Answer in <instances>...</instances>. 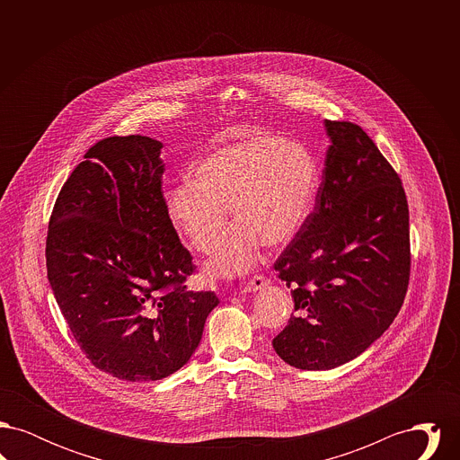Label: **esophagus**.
Instances as JSON below:
<instances>
[{
    "label": "esophagus",
    "mask_w": 460,
    "mask_h": 460,
    "mask_svg": "<svg viewBox=\"0 0 460 460\" xmlns=\"http://www.w3.org/2000/svg\"><path fill=\"white\" fill-rule=\"evenodd\" d=\"M269 281H270V279H269L267 276H263V274H255V276L246 283L244 289H246V291H259V289H262V288L269 285Z\"/></svg>",
    "instance_id": "obj_1"
}]
</instances>
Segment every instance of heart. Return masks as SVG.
Returning a JSON list of instances; mask_svg holds the SVG:
<instances>
[{
  "mask_svg": "<svg viewBox=\"0 0 460 460\" xmlns=\"http://www.w3.org/2000/svg\"><path fill=\"white\" fill-rule=\"evenodd\" d=\"M317 164L304 145L269 132H250L199 160L191 181L165 193V214L188 243L208 253L227 226L210 272L233 276L257 261L259 246L276 250L293 240L310 216Z\"/></svg>",
  "mask_w": 460,
  "mask_h": 460,
  "instance_id": "1",
  "label": "heart"
}]
</instances>
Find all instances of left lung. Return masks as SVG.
Masks as SVG:
<instances>
[{
  "instance_id": "left-lung-1",
  "label": "left lung",
  "mask_w": 460,
  "mask_h": 460,
  "mask_svg": "<svg viewBox=\"0 0 460 460\" xmlns=\"http://www.w3.org/2000/svg\"><path fill=\"white\" fill-rule=\"evenodd\" d=\"M331 146L315 205L274 262L295 315L272 347L286 364H347L390 328L411 278L409 205L392 164L364 129L326 120Z\"/></svg>"
}]
</instances>
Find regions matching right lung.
Returning a JSON list of instances; mask_svg holds the SVG:
<instances>
[{
    "mask_svg": "<svg viewBox=\"0 0 460 460\" xmlns=\"http://www.w3.org/2000/svg\"><path fill=\"white\" fill-rule=\"evenodd\" d=\"M160 150L139 134L94 143L46 236L48 279L75 343L100 371L136 383L181 369L219 304L184 286L197 265L165 214Z\"/></svg>",
    "mask_w": 460,
    "mask_h": 460,
    "instance_id": "1",
    "label": "right lung"
}]
</instances>
